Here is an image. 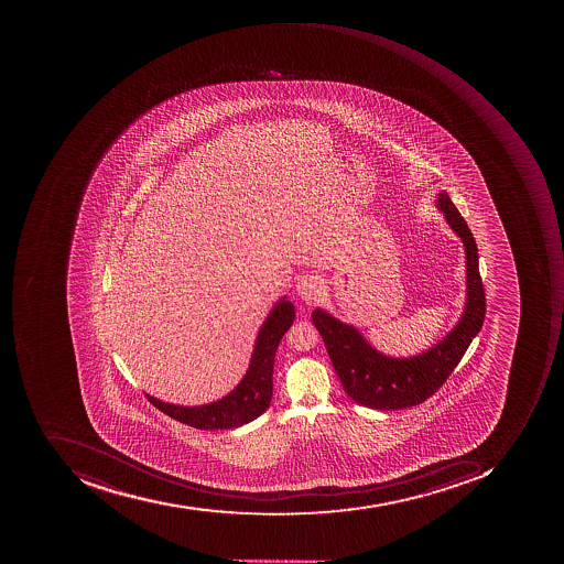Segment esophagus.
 I'll return each instance as SVG.
<instances>
[{"label":"esophagus","instance_id":"esophagus-1","mask_svg":"<svg viewBox=\"0 0 564 564\" xmlns=\"http://www.w3.org/2000/svg\"><path fill=\"white\" fill-rule=\"evenodd\" d=\"M324 290V280L317 274H306V276L300 278L299 283H296V293L308 305L321 302Z\"/></svg>","mask_w":564,"mask_h":564}]
</instances>
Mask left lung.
<instances>
[{
  "instance_id": "8db88e82",
  "label": "left lung",
  "mask_w": 564,
  "mask_h": 564,
  "mask_svg": "<svg viewBox=\"0 0 564 564\" xmlns=\"http://www.w3.org/2000/svg\"><path fill=\"white\" fill-rule=\"evenodd\" d=\"M437 205L454 232L463 239L468 269L466 308L459 324L444 340L420 356L393 359L372 349L356 328L335 321L324 310L312 313L313 324L324 339L344 391L359 405L402 410L425 402L446 383L485 321V288L479 276L475 237L447 193L438 195Z\"/></svg>"
}]
</instances>
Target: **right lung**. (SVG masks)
<instances>
[{
    "instance_id": "add662e5",
    "label": "right lung",
    "mask_w": 564,
    "mask_h": 564,
    "mask_svg": "<svg viewBox=\"0 0 564 564\" xmlns=\"http://www.w3.org/2000/svg\"><path fill=\"white\" fill-rule=\"evenodd\" d=\"M295 321L293 303L281 300L259 330L249 371L239 387L220 402L203 406H176L148 397L149 402L171 419L202 431H225L240 427L268 410L273 398V369L278 344Z\"/></svg>"
}]
</instances>
